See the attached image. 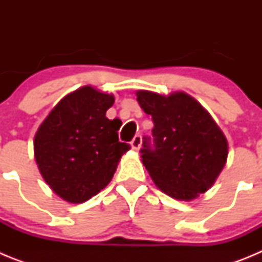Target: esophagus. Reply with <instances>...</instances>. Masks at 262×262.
Listing matches in <instances>:
<instances>
[{
	"label": "esophagus",
	"mask_w": 262,
	"mask_h": 262,
	"mask_svg": "<svg viewBox=\"0 0 262 262\" xmlns=\"http://www.w3.org/2000/svg\"><path fill=\"white\" fill-rule=\"evenodd\" d=\"M131 147H133V149L138 151L139 148L142 147V136L136 135L135 138L133 139V142H131Z\"/></svg>",
	"instance_id": "1"
}]
</instances>
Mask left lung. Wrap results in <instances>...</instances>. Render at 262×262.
Segmentation results:
<instances>
[{
    "instance_id": "1",
    "label": "left lung",
    "mask_w": 262,
    "mask_h": 262,
    "mask_svg": "<svg viewBox=\"0 0 262 262\" xmlns=\"http://www.w3.org/2000/svg\"><path fill=\"white\" fill-rule=\"evenodd\" d=\"M138 102L154 120V144L144 138L142 161L160 190L180 201L206 193L221 174L228 143L211 115L184 92L139 90Z\"/></svg>"
}]
</instances>
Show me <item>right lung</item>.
<instances>
[{"label": "right lung", "instance_id": "1", "mask_svg": "<svg viewBox=\"0 0 262 262\" xmlns=\"http://www.w3.org/2000/svg\"><path fill=\"white\" fill-rule=\"evenodd\" d=\"M114 96L82 86L67 94L39 126L34 155L39 172L60 198L82 203L108 185L129 145L119 119H107Z\"/></svg>", "mask_w": 262, "mask_h": 262}]
</instances>
